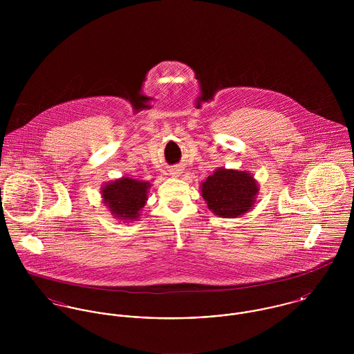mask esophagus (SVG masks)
Masks as SVG:
<instances>
[{
    "label": "esophagus",
    "mask_w": 354,
    "mask_h": 354,
    "mask_svg": "<svg viewBox=\"0 0 354 354\" xmlns=\"http://www.w3.org/2000/svg\"><path fill=\"white\" fill-rule=\"evenodd\" d=\"M170 174H171V176H176V177H177V176L180 174V169H171V170H170Z\"/></svg>",
    "instance_id": "34e87169"
}]
</instances>
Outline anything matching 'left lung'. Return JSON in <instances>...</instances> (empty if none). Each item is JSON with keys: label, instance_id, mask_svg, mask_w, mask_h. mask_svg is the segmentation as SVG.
Returning <instances> with one entry per match:
<instances>
[{"label": "left lung", "instance_id": "8db88e82", "mask_svg": "<svg viewBox=\"0 0 354 354\" xmlns=\"http://www.w3.org/2000/svg\"><path fill=\"white\" fill-rule=\"evenodd\" d=\"M257 192L256 181L247 171L218 169L202 185L208 208L223 218H236L250 211Z\"/></svg>", "mask_w": 354, "mask_h": 354}]
</instances>
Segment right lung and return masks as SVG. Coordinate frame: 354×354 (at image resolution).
I'll list each match as a JSON object with an SVG mask.
<instances>
[{
    "label": "right lung",
    "mask_w": 354,
    "mask_h": 354,
    "mask_svg": "<svg viewBox=\"0 0 354 354\" xmlns=\"http://www.w3.org/2000/svg\"><path fill=\"white\" fill-rule=\"evenodd\" d=\"M150 184L133 178H121L103 187L102 196L111 214L122 221L136 219L140 208L147 201V189Z\"/></svg>",
    "instance_id": "add662e5"
}]
</instances>
